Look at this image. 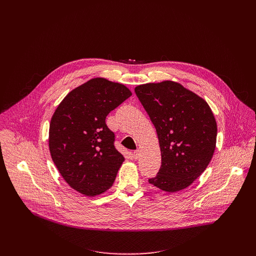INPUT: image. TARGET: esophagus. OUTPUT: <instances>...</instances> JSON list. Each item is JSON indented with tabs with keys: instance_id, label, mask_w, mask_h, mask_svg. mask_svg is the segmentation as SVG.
I'll return each mask as SVG.
<instances>
[{
	"instance_id": "esophagus-1",
	"label": "esophagus",
	"mask_w": 256,
	"mask_h": 256,
	"mask_svg": "<svg viewBox=\"0 0 256 256\" xmlns=\"http://www.w3.org/2000/svg\"><path fill=\"white\" fill-rule=\"evenodd\" d=\"M138 157H140V150L138 149V150L134 151V159H138Z\"/></svg>"
}]
</instances>
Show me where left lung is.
I'll list each match as a JSON object with an SVG mask.
<instances>
[{"mask_svg": "<svg viewBox=\"0 0 256 256\" xmlns=\"http://www.w3.org/2000/svg\"><path fill=\"white\" fill-rule=\"evenodd\" d=\"M134 92L153 122L161 167L149 182L167 192L188 188L210 162L216 122L204 99L173 81L138 85Z\"/></svg>", "mask_w": 256, "mask_h": 256, "instance_id": "1", "label": "left lung"}]
</instances>
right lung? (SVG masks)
<instances>
[{
	"mask_svg": "<svg viewBox=\"0 0 256 256\" xmlns=\"http://www.w3.org/2000/svg\"><path fill=\"white\" fill-rule=\"evenodd\" d=\"M130 95L120 83L93 78L72 89L52 118V159L66 184L86 196L110 188L124 161L105 118Z\"/></svg>",
	"mask_w": 256,
	"mask_h": 256,
	"instance_id": "1",
	"label": "right lung"
}]
</instances>
